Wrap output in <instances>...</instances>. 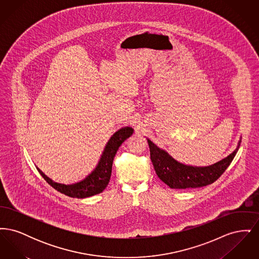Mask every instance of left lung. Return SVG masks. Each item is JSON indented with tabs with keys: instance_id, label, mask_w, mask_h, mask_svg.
Instances as JSON below:
<instances>
[{
	"instance_id": "left-lung-1",
	"label": "left lung",
	"mask_w": 259,
	"mask_h": 259,
	"mask_svg": "<svg viewBox=\"0 0 259 259\" xmlns=\"http://www.w3.org/2000/svg\"><path fill=\"white\" fill-rule=\"evenodd\" d=\"M148 143L150 159L158 178L171 188L185 189L202 187L215 182L233 160L240 148L241 141H239L237 148L231 154L206 167L183 164L174 159L167 151L158 148L148 139Z\"/></svg>"
}]
</instances>
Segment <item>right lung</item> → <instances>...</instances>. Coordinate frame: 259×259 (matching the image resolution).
<instances>
[{"instance_id":"right-lung-1","label":"right lung","mask_w":259,"mask_h":259,"mask_svg":"<svg viewBox=\"0 0 259 259\" xmlns=\"http://www.w3.org/2000/svg\"><path fill=\"white\" fill-rule=\"evenodd\" d=\"M134 130L131 127H123L116 131L111 136L106 148L103 151L101 159L99 161L96 168L87 176L82 181L72 184L64 185L53 182L48 176H46L38 168V172L47 181L49 185H51L54 189L61 192L63 194L73 198H87L93 196L104 191V189L109 185L111 176L112 161L118 150L119 147L122 145L125 140H127L133 134Z\"/></svg>"}]
</instances>
